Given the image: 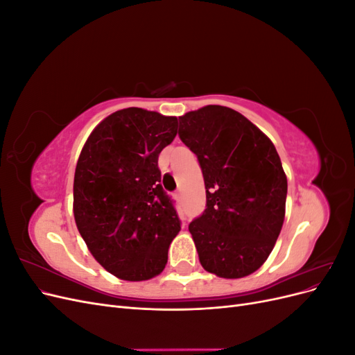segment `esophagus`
Returning <instances> with one entry per match:
<instances>
[{
    "instance_id": "obj_1",
    "label": "esophagus",
    "mask_w": 355,
    "mask_h": 355,
    "mask_svg": "<svg viewBox=\"0 0 355 355\" xmlns=\"http://www.w3.org/2000/svg\"><path fill=\"white\" fill-rule=\"evenodd\" d=\"M175 197H176V200H178V201H180V198H182V192H180V191H178L176 194H175Z\"/></svg>"
}]
</instances>
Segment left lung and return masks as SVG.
I'll return each mask as SVG.
<instances>
[{"label":"left lung","instance_id":"left-lung-1","mask_svg":"<svg viewBox=\"0 0 355 355\" xmlns=\"http://www.w3.org/2000/svg\"><path fill=\"white\" fill-rule=\"evenodd\" d=\"M179 136L198 157L207 207L189 223L200 263L243 278L265 263L280 235L287 178L271 139L244 115L207 105L179 116Z\"/></svg>","mask_w":355,"mask_h":355}]
</instances>
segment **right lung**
<instances>
[{"label": "right lung", "instance_id": "1", "mask_svg": "<svg viewBox=\"0 0 355 355\" xmlns=\"http://www.w3.org/2000/svg\"><path fill=\"white\" fill-rule=\"evenodd\" d=\"M178 135V118L142 108L120 110L85 141L73 176V218L87 249L120 280L163 272L180 231L159 185L158 155Z\"/></svg>", "mask_w": 355, "mask_h": 355}]
</instances>
